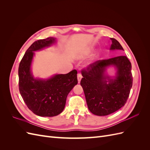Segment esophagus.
<instances>
[{
    "instance_id": "34e87169",
    "label": "esophagus",
    "mask_w": 150,
    "mask_h": 150,
    "mask_svg": "<svg viewBox=\"0 0 150 150\" xmlns=\"http://www.w3.org/2000/svg\"><path fill=\"white\" fill-rule=\"evenodd\" d=\"M82 78H83L82 75H81L80 73H78V83H80V81H81V79H82Z\"/></svg>"
}]
</instances>
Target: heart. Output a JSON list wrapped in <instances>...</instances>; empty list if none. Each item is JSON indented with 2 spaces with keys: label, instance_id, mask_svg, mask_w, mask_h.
<instances>
[{
  "label": "heart",
  "instance_id": "heart-1",
  "mask_svg": "<svg viewBox=\"0 0 150 150\" xmlns=\"http://www.w3.org/2000/svg\"><path fill=\"white\" fill-rule=\"evenodd\" d=\"M94 51V48L92 47L86 48L83 49L82 51L81 52L79 56L81 57H86L90 56L91 54H92V52Z\"/></svg>",
  "mask_w": 150,
  "mask_h": 150
}]
</instances>
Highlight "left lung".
<instances>
[{"instance_id": "8db88e82", "label": "left lung", "mask_w": 150, "mask_h": 150, "mask_svg": "<svg viewBox=\"0 0 150 150\" xmlns=\"http://www.w3.org/2000/svg\"><path fill=\"white\" fill-rule=\"evenodd\" d=\"M111 50H123L120 42L111 38ZM113 65L117 71L114 78L106 73ZM81 85L84 90L89 110L97 116H106L117 111L126 104L133 84L131 64L126 56L99 60L81 71Z\"/></svg>"}]
</instances>
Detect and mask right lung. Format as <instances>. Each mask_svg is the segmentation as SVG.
Listing matches in <instances>:
<instances>
[{
  "mask_svg": "<svg viewBox=\"0 0 150 150\" xmlns=\"http://www.w3.org/2000/svg\"><path fill=\"white\" fill-rule=\"evenodd\" d=\"M54 38L35 41L27 50L19 64V88L27 106L35 115L42 117L55 116L64 110L68 94L78 84L77 71L66 74H56L49 79L35 78L31 72L34 52L51 46Z\"/></svg>",
  "mask_w": 150,
  "mask_h": 150,
  "instance_id": "add662e5",
  "label": "right lung"
}]
</instances>
